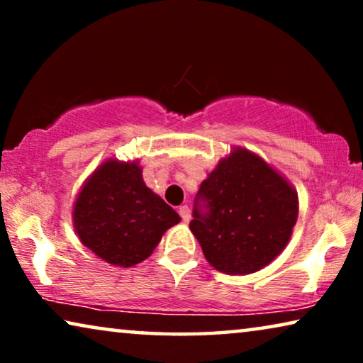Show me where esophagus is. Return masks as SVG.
<instances>
[{"mask_svg": "<svg viewBox=\"0 0 363 363\" xmlns=\"http://www.w3.org/2000/svg\"><path fill=\"white\" fill-rule=\"evenodd\" d=\"M178 213H180V216H182V220L183 221H190V218H191V213H190V206L188 205H183V206H180V210H178Z\"/></svg>", "mask_w": 363, "mask_h": 363, "instance_id": "34e87169", "label": "esophagus"}]
</instances>
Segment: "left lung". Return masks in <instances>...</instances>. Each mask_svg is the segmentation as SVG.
Returning a JSON list of instances; mask_svg holds the SVG:
<instances>
[{
    "label": "left lung",
    "instance_id": "left-lung-1",
    "mask_svg": "<svg viewBox=\"0 0 363 363\" xmlns=\"http://www.w3.org/2000/svg\"><path fill=\"white\" fill-rule=\"evenodd\" d=\"M297 193L255 153L238 148L201 183L190 230L215 269L251 274L289 241Z\"/></svg>",
    "mask_w": 363,
    "mask_h": 363
}]
</instances>
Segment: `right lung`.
Returning <instances> with one entry per match:
<instances>
[{"mask_svg":"<svg viewBox=\"0 0 363 363\" xmlns=\"http://www.w3.org/2000/svg\"><path fill=\"white\" fill-rule=\"evenodd\" d=\"M178 213L142 180L135 162H106L79 193L74 226L82 245L111 264L147 259Z\"/></svg>","mask_w":363,"mask_h":363,"instance_id":"add662e5","label":"right lung"}]
</instances>
